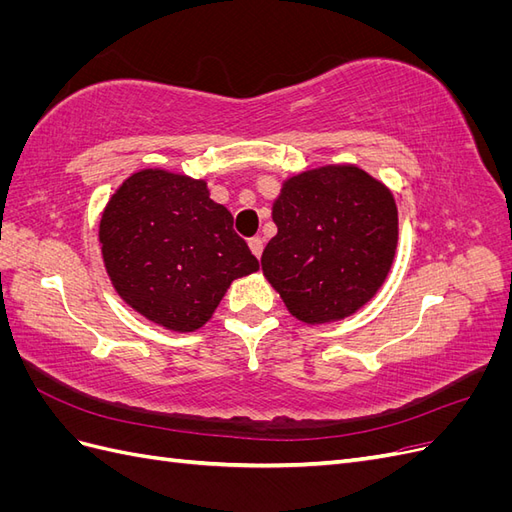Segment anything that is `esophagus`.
Returning <instances> with one entry per match:
<instances>
[{
    "label": "esophagus",
    "mask_w": 512,
    "mask_h": 512,
    "mask_svg": "<svg viewBox=\"0 0 512 512\" xmlns=\"http://www.w3.org/2000/svg\"><path fill=\"white\" fill-rule=\"evenodd\" d=\"M250 250H252V254H254L256 258H260V256H262V250H265V243H262L260 237H252V239H250Z\"/></svg>",
    "instance_id": "1"
}]
</instances>
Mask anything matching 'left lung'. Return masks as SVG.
I'll list each match as a JSON object with an SVG mask.
<instances>
[{
  "label": "left lung",
  "instance_id": "obj_1",
  "mask_svg": "<svg viewBox=\"0 0 512 512\" xmlns=\"http://www.w3.org/2000/svg\"><path fill=\"white\" fill-rule=\"evenodd\" d=\"M271 215L260 265L294 318L337 322L376 297L399 239L389 185L354 164L307 168L282 183Z\"/></svg>",
  "mask_w": 512,
  "mask_h": 512
}]
</instances>
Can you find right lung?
I'll return each mask as SVG.
<instances>
[{"label":"right lung","mask_w":512,"mask_h":512,"mask_svg":"<svg viewBox=\"0 0 512 512\" xmlns=\"http://www.w3.org/2000/svg\"><path fill=\"white\" fill-rule=\"evenodd\" d=\"M98 239L119 297L177 333L207 324L230 284L258 271L207 181L164 168L123 179L102 211Z\"/></svg>","instance_id":"add662e5"}]
</instances>
